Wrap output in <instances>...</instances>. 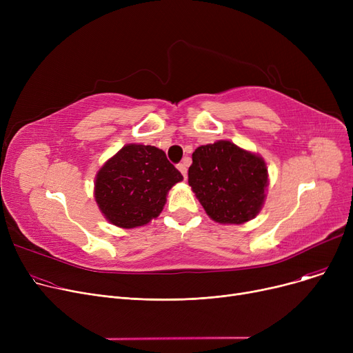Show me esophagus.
<instances>
[{
	"label": "esophagus",
	"mask_w": 353,
	"mask_h": 353,
	"mask_svg": "<svg viewBox=\"0 0 353 353\" xmlns=\"http://www.w3.org/2000/svg\"><path fill=\"white\" fill-rule=\"evenodd\" d=\"M177 169H179V172L183 174V177H186V176H188V161L184 160V161L179 163V164H177Z\"/></svg>",
	"instance_id": "esophagus-1"
}]
</instances>
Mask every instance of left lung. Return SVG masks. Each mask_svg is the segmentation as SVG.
<instances>
[{
	"mask_svg": "<svg viewBox=\"0 0 353 353\" xmlns=\"http://www.w3.org/2000/svg\"><path fill=\"white\" fill-rule=\"evenodd\" d=\"M189 186L220 225H243L262 210L269 186L262 156L229 140L200 145L192 154Z\"/></svg>",
	"mask_w": 353,
	"mask_h": 353,
	"instance_id": "left-lung-1",
	"label": "left lung"
}]
</instances>
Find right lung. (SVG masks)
<instances>
[{
  "label": "right lung",
  "instance_id": "add662e5",
  "mask_svg": "<svg viewBox=\"0 0 353 353\" xmlns=\"http://www.w3.org/2000/svg\"><path fill=\"white\" fill-rule=\"evenodd\" d=\"M183 176L154 145L125 144L96 174L94 199L108 223L144 226L161 213L167 193Z\"/></svg>",
  "mask_w": 353,
  "mask_h": 353
}]
</instances>
